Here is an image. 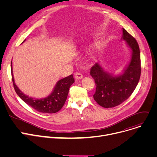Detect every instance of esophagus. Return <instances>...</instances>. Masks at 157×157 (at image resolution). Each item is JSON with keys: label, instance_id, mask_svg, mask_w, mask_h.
Wrapping results in <instances>:
<instances>
[{"label": "esophagus", "instance_id": "esophagus-1", "mask_svg": "<svg viewBox=\"0 0 157 157\" xmlns=\"http://www.w3.org/2000/svg\"><path fill=\"white\" fill-rule=\"evenodd\" d=\"M74 76H75V78L76 79H77V80L81 79V78H83L82 74V73H79V72H76V73H74Z\"/></svg>", "mask_w": 157, "mask_h": 157}]
</instances>
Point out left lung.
<instances>
[{"label": "left lung", "instance_id": "left-lung-1", "mask_svg": "<svg viewBox=\"0 0 157 157\" xmlns=\"http://www.w3.org/2000/svg\"><path fill=\"white\" fill-rule=\"evenodd\" d=\"M122 39L132 50L131 61L122 75H114L105 71L99 63L91 68L90 74L96 84L93 97L104 108H113L122 103L135 90L141 76L140 51L136 40L122 29Z\"/></svg>", "mask_w": 157, "mask_h": 157}]
</instances>
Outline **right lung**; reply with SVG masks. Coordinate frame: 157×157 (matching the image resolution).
I'll use <instances>...</instances> for the list:
<instances>
[{
	"label": "right lung",
	"instance_id": "obj_1",
	"mask_svg": "<svg viewBox=\"0 0 157 157\" xmlns=\"http://www.w3.org/2000/svg\"><path fill=\"white\" fill-rule=\"evenodd\" d=\"M11 73L14 88L17 94L25 103L34 109L45 113H54L59 111L67 100L70 87L75 82L73 75H70L68 77L59 80L56 83L53 91L48 96L42 98H33L23 94L15 84L13 75L12 61Z\"/></svg>",
	"mask_w": 157,
	"mask_h": 157
}]
</instances>
